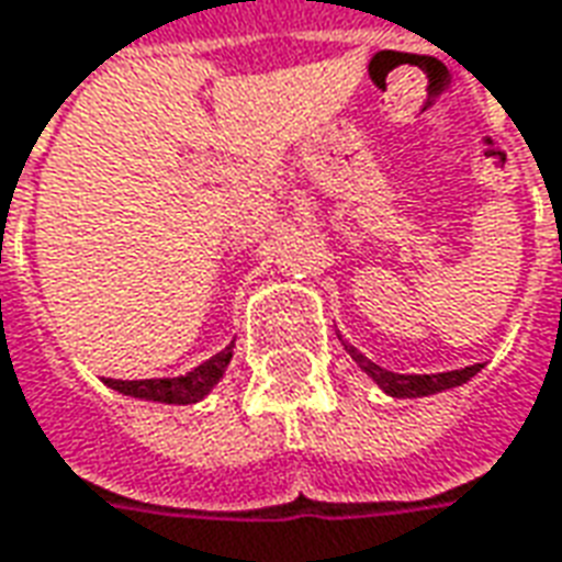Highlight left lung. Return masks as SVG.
<instances>
[{
	"label": "left lung",
	"mask_w": 562,
	"mask_h": 562,
	"mask_svg": "<svg viewBox=\"0 0 562 562\" xmlns=\"http://www.w3.org/2000/svg\"><path fill=\"white\" fill-rule=\"evenodd\" d=\"M342 340V337H340ZM342 349L352 355V361L367 376L376 382L379 389L385 391L389 397H397V401H406V397H430V394H439V391L458 389L463 382H470L472 376H479V370L484 364H470L460 367V370H446V373H391L385 367L373 364L367 355H361L355 349L352 342L342 340Z\"/></svg>",
	"instance_id": "obj_1"
}]
</instances>
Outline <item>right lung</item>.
I'll return each mask as SVG.
<instances>
[{"label": "right lung", "instance_id": "add662e5", "mask_svg": "<svg viewBox=\"0 0 562 562\" xmlns=\"http://www.w3.org/2000/svg\"><path fill=\"white\" fill-rule=\"evenodd\" d=\"M234 340L207 358L204 364H198L195 370H189L183 376H165V379H104L108 389L120 391L126 397L149 403H168V406H189V403H201L210 391L220 385V379L225 376V370L232 364Z\"/></svg>", "mask_w": 562, "mask_h": 562}]
</instances>
